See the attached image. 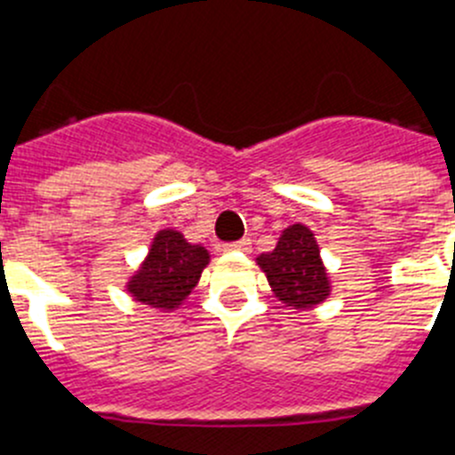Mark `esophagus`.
I'll return each instance as SVG.
<instances>
[{"instance_id": "34e87169", "label": "esophagus", "mask_w": 455, "mask_h": 455, "mask_svg": "<svg viewBox=\"0 0 455 455\" xmlns=\"http://www.w3.org/2000/svg\"><path fill=\"white\" fill-rule=\"evenodd\" d=\"M249 249H251V240H249V237H243V240H237V243L222 244V251H243V253H247Z\"/></svg>"}]
</instances>
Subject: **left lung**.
Returning a JSON list of instances; mask_svg holds the SVG:
<instances>
[{"instance_id":"8db88e82","label":"left lung","mask_w":455,"mask_h":455,"mask_svg":"<svg viewBox=\"0 0 455 455\" xmlns=\"http://www.w3.org/2000/svg\"><path fill=\"white\" fill-rule=\"evenodd\" d=\"M256 263L267 276L274 297L290 308H315L331 294L329 272L319 256L315 233L306 224L285 228L274 251L260 253Z\"/></svg>"}]
</instances>
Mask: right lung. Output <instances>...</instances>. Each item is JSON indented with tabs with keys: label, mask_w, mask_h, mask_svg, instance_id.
<instances>
[{
	"label": "right lung",
	"mask_w": 455,
	"mask_h": 455,
	"mask_svg": "<svg viewBox=\"0 0 455 455\" xmlns=\"http://www.w3.org/2000/svg\"><path fill=\"white\" fill-rule=\"evenodd\" d=\"M208 263L211 253L206 247L188 243L174 228H163L151 240L138 272L126 281V292L140 304L167 313L186 301Z\"/></svg>",
	"instance_id": "add662e5"
}]
</instances>
